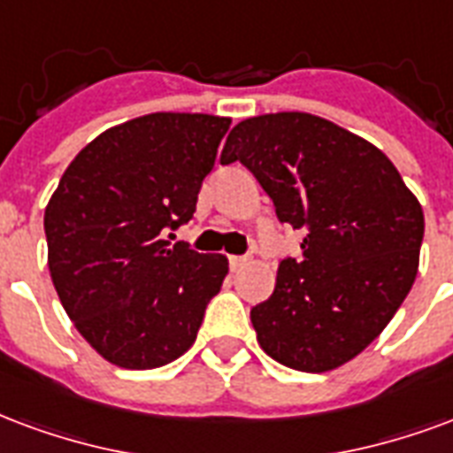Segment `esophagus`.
<instances>
[{"mask_svg":"<svg viewBox=\"0 0 453 453\" xmlns=\"http://www.w3.org/2000/svg\"><path fill=\"white\" fill-rule=\"evenodd\" d=\"M250 261H252V257H250V254H233V257H230V269L233 271L244 269Z\"/></svg>","mask_w":453,"mask_h":453,"instance_id":"1","label":"esophagus"}]
</instances>
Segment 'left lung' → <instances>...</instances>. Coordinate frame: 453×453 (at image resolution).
I'll use <instances>...</instances> for the list:
<instances>
[{
    "label": "left lung",
    "mask_w": 453,
    "mask_h": 453,
    "mask_svg": "<svg viewBox=\"0 0 453 453\" xmlns=\"http://www.w3.org/2000/svg\"><path fill=\"white\" fill-rule=\"evenodd\" d=\"M240 160L304 230L266 303L252 307L264 353L300 372L336 370L387 329L418 276L425 218L377 146L310 112L242 119L220 163Z\"/></svg>",
    "instance_id": "left-lung-1"
}]
</instances>
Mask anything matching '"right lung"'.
<instances>
[{"label":"right lung","instance_id":"obj_1","mask_svg":"<svg viewBox=\"0 0 453 453\" xmlns=\"http://www.w3.org/2000/svg\"><path fill=\"white\" fill-rule=\"evenodd\" d=\"M230 117L153 112L110 127L69 163L45 209L48 266L76 331L124 370L173 363L227 276L223 254L170 244L196 211Z\"/></svg>","mask_w":453,"mask_h":453}]
</instances>
